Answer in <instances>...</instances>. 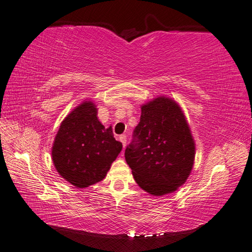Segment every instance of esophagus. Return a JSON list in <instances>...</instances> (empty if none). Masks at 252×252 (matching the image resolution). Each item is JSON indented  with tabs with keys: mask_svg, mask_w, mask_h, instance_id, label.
<instances>
[{
	"mask_svg": "<svg viewBox=\"0 0 252 252\" xmlns=\"http://www.w3.org/2000/svg\"><path fill=\"white\" fill-rule=\"evenodd\" d=\"M119 141L122 143L123 148H125V147H126V134L120 135V136H119Z\"/></svg>",
	"mask_w": 252,
	"mask_h": 252,
	"instance_id": "1",
	"label": "esophagus"
}]
</instances>
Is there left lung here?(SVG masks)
Masks as SVG:
<instances>
[{
    "instance_id": "1",
    "label": "left lung",
    "mask_w": 252,
    "mask_h": 252,
    "mask_svg": "<svg viewBox=\"0 0 252 252\" xmlns=\"http://www.w3.org/2000/svg\"><path fill=\"white\" fill-rule=\"evenodd\" d=\"M125 156L135 182L149 194L161 196L185 183L194 163L195 144L175 101L158 97L142 107Z\"/></svg>"
}]
</instances>
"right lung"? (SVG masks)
Instances as JSON below:
<instances>
[{
    "mask_svg": "<svg viewBox=\"0 0 252 252\" xmlns=\"http://www.w3.org/2000/svg\"><path fill=\"white\" fill-rule=\"evenodd\" d=\"M96 111L90 101L78 106L62 122L53 145V162L58 173L81 189L103 180L122 149L111 126L106 129Z\"/></svg>",
    "mask_w": 252,
    "mask_h": 252,
    "instance_id": "right-lung-1",
    "label": "right lung"
}]
</instances>
